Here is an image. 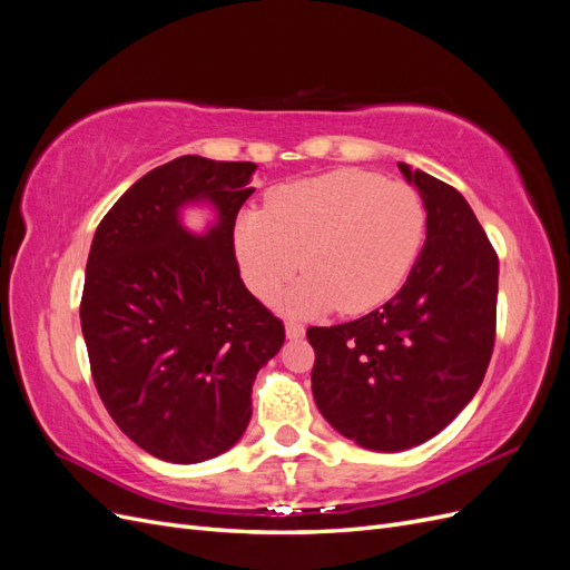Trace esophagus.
Segmentation results:
<instances>
[{
  "label": "esophagus",
  "mask_w": 570,
  "mask_h": 570,
  "mask_svg": "<svg viewBox=\"0 0 570 570\" xmlns=\"http://www.w3.org/2000/svg\"><path fill=\"white\" fill-rule=\"evenodd\" d=\"M285 335H287V340H299V337H304V325H302V323H295V321L285 323Z\"/></svg>",
  "instance_id": "obj_1"
}]
</instances>
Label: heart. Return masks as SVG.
Here are the masks:
<instances>
[{"instance_id": "b5f03b06", "label": "heart", "mask_w": 570, "mask_h": 570, "mask_svg": "<svg viewBox=\"0 0 570 570\" xmlns=\"http://www.w3.org/2000/svg\"><path fill=\"white\" fill-rule=\"evenodd\" d=\"M423 243L416 189L358 168L275 187L266 212L245 209L233 228L239 273L256 297H273L304 264L308 273L281 302L295 316L335 306L364 314L385 304L406 283Z\"/></svg>"}]
</instances>
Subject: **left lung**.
I'll return each instance as SVG.
<instances>
[{"label": "left lung", "mask_w": 570, "mask_h": 570, "mask_svg": "<svg viewBox=\"0 0 570 570\" xmlns=\"http://www.w3.org/2000/svg\"><path fill=\"white\" fill-rule=\"evenodd\" d=\"M425 206V245L383 308L308 327L312 390L340 435L373 452L435 438L485 377L497 323L499 258L469 202L421 168L400 164Z\"/></svg>", "instance_id": "obj_1"}]
</instances>
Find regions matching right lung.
Wrapping results in <instances>:
<instances>
[{
	"mask_svg": "<svg viewBox=\"0 0 570 570\" xmlns=\"http://www.w3.org/2000/svg\"><path fill=\"white\" fill-rule=\"evenodd\" d=\"M254 170L178 157L130 185L92 239L80 325L95 385L116 425L161 461L228 452L252 419L258 368L285 342L235 262ZM187 205L215 209L206 232L184 226Z\"/></svg>",
	"mask_w": 570,
	"mask_h": 570,
	"instance_id": "add662e5",
	"label": "right lung"
}]
</instances>
